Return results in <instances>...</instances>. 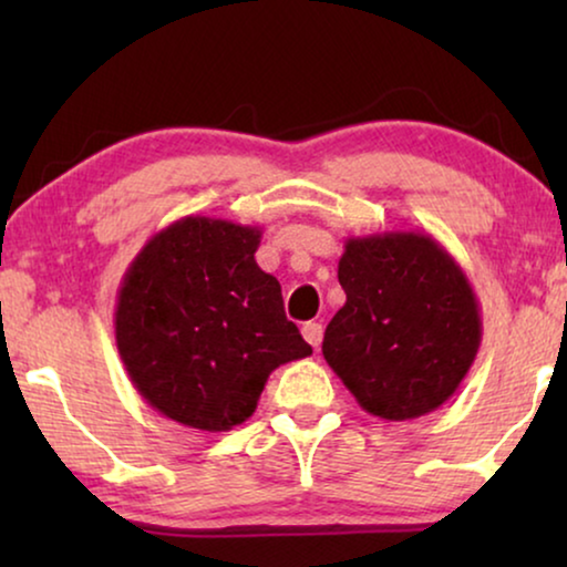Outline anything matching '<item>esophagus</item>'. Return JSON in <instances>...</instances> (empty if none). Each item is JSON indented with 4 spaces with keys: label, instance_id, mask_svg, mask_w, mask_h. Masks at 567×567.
<instances>
[{
    "label": "esophagus",
    "instance_id": "obj_1",
    "mask_svg": "<svg viewBox=\"0 0 567 567\" xmlns=\"http://www.w3.org/2000/svg\"><path fill=\"white\" fill-rule=\"evenodd\" d=\"M322 332H324L322 322H305V328H301V336H305V340L312 348L322 343Z\"/></svg>",
    "mask_w": 567,
    "mask_h": 567
}]
</instances>
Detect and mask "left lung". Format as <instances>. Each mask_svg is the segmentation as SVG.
<instances>
[{
    "label": "left lung",
    "instance_id": "1",
    "mask_svg": "<svg viewBox=\"0 0 567 567\" xmlns=\"http://www.w3.org/2000/svg\"><path fill=\"white\" fill-rule=\"evenodd\" d=\"M346 305L322 355L367 413L413 421L444 405L475 363L483 320L460 262L423 231L348 237Z\"/></svg>",
    "mask_w": 567,
    "mask_h": 567
}]
</instances>
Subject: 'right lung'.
<instances>
[{
	"label": "right lung",
	"mask_w": 567,
	"mask_h": 567,
	"mask_svg": "<svg viewBox=\"0 0 567 567\" xmlns=\"http://www.w3.org/2000/svg\"><path fill=\"white\" fill-rule=\"evenodd\" d=\"M260 237V227L183 216L123 274L115 346L136 392L169 421L235 429L270 371L312 353L286 320L281 284L255 262Z\"/></svg>",
	"instance_id": "obj_1"
}]
</instances>
